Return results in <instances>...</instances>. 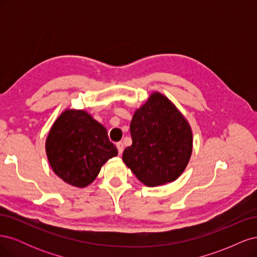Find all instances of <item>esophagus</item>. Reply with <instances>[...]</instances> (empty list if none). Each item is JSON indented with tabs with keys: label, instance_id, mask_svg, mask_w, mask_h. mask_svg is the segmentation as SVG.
Returning a JSON list of instances; mask_svg holds the SVG:
<instances>
[{
	"label": "esophagus",
	"instance_id": "34e87169",
	"mask_svg": "<svg viewBox=\"0 0 257 257\" xmlns=\"http://www.w3.org/2000/svg\"><path fill=\"white\" fill-rule=\"evenodd\" d=\"M116 148H118V152H119V154H122V152H123V149H124V146H123V144L120 142V143H116Z\"/></svg>",
	"mask_w": 257,
	"mask_h": 257
}]
</instances>
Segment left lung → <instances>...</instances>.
<instances>
[{"mask_svg": "<svg viewBox=\"0 0 257 257\" xmlns=\"http://www.w3.org/2000/svg\"><path fill=\"white\" fill-rule=\"evenodd\" d=\"M133 144L122 160L142 183L159 186L173 182L189 164L193 151L190 123L161 92H152L131 121Z\"/></svg>", "mask_w": 257, "mask_h": 257, "instance_id": "left-lung-1", "label": "left lung"}]
</instances>
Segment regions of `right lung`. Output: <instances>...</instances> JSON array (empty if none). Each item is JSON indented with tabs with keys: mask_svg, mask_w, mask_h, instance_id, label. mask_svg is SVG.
I'll list each match as a JSON object with an SVG mask.
<instances>
[{
	"mask_svg": "<svg viewBox=\"0 0 257 257\" xmlns=\"http://www.w3.org/2000/svg\"><path fill=\"white\" fill-rule=\"evenodd\" d=\"M45 149L53 173L76 188L92 183L105 163L118 155L106 127L84 109L71 108L52 124Z\"/></svg>",
	"mask_w": 257,
	"mask_h": 257,
	"instance_id": "1",
	"label": "right lung"
}]
</instances>
